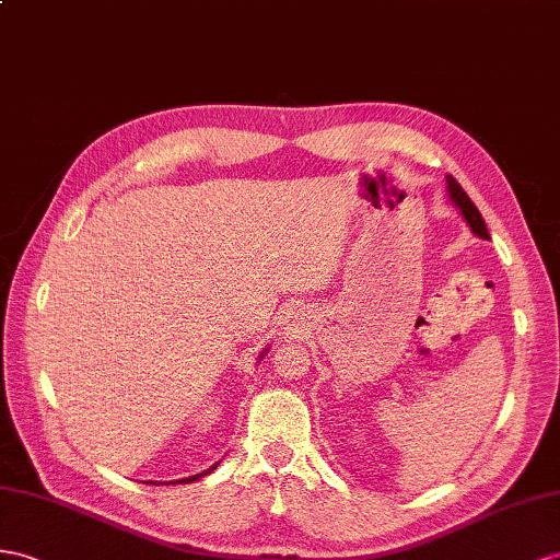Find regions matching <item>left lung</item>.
I'll use <instances>...</instances> for the list:
<instances>
[{
  "mask_svg": "<svg viewBox=\"0 0 560 560\" xmlns=\"http://www.w3.org/2000/svg\"><path fill=\"white\" fill-rule=\"evenodd\" d=\"M447 191H450L452 203L456 206L458 212H462V218L470 226V232L476 234V236H480V238H490V234H487V224L482 220L480 210L472 206V200L466 196V191L462 189V186H458V182L452 175H447Z\"/></svg>",
  "mask_w": 560,
  "mask_h": 560,
  "instance_id": "1",
  "label": "left lung"
}]
</instances>
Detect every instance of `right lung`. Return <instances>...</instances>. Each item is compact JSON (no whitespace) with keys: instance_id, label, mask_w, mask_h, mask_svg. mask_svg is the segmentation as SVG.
<instances>
[{"instance_id":"add662e5","label":"right lung","mask_w":560,"mask_h":560,"mask_svg":"<svg viewBox=\"0 0 560 560\" xmlns=\"http://www.w3.org/2000/svg\"><path fill=\"white\" fill-rule=\"evenodd\" d=\"M269 352V348H265L262 352H260V360H262V357ZM220 466V462L218 464H214V466H210L208 470H203V472H196V476H189V478H182V480H172V485H175V482H194V480H200V478H203V476H208V472H212L214 468H218ZM158 485H165V482H158Z\"/></svg>"}]
</instances>
